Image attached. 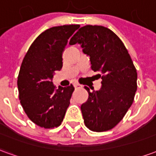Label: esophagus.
<instances>
[{
    "label": "esophagus",
    "instance_id": "esophagus-1",
    "mask_svg": "<svg viewBox=\"0 0 156 156\" xmlns=\"http://www.w3.org/2000/svg\"><path fill=\"white\" fill-rule=\"evenodd\" d=\"M73 86H74L75 88H82V86L80 84H78V83H73Z\"/></svg>",
    "mask_w": 156,
    "mask_h": 156
}]
</instances>
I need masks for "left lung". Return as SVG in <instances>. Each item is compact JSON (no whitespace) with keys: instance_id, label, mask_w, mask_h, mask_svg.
I'll use <instances>...</instances> for the list:
<instances>
[{"instance_id":"left-lung-1","label":"left lung","mask_w":156,"mask_h":156,"mask_svg":"<svg viewBox=\"0 0 156 156\" xmlns=\"http://www.w3.org/2000/svg\"><path fill=\"white\" fill-rule=\"evenodd\" d=\"M81 45L91 68L102 78L98 91L90 92L81 105L85 125L92 131L111 129L124 118L137 90V72L124 43L110 29L87 25L73 36L69 44Z\"/></svg>"}]
</instances>
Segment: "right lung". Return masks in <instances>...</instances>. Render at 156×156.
<instances>
[{
	"instance_id": "obj_1",
	"label": "right lung",
	"mask_w": 156,
	"mask_h": 156,
	"mask_svg": "<svg viewBox=\"0 0 156 156\" xmlns=\"http://www.w3.org/2000/svg\"><path fill=\"white\" fill-rule=\"evenodd\" d=\"M79 27L64 25L46 30L32 42L22 61L17 80L20 102L29 119L41 128L59 126L70 104L73 86L57 88L52 78L62 67L68 39Z\"/></svg>"
}]
</instances>
